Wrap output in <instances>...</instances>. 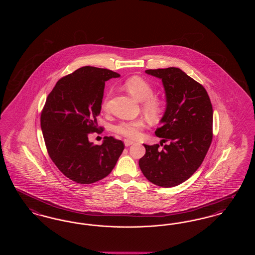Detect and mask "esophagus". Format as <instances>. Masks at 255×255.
I'll return each mask as SVG.
<instances>
[{
    "label": "esophagus",
    "instance_id": "1",
    "mask_svg": "<svg viewBox=\"0 0 255 255\" xmlns=\"http://www.w3.org/2000/svg\"><path fill=\"white\" fill-rule=\"evenodd\" d=\"M124 144H125L126 147H128V146L133 144V140H129V139H125V140H124Z\"/></svg>",
    "mask_w": 255,
    "mask_h": 255
}]
</instances>
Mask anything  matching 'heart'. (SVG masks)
Here are the masks:
<instances>
[{"label": "heart", "mask_w": 255, "mask_h": 255, "mask_svg": "<svg viewBox=\"0 0 255 255\" xmlns=\"http://www.w3.org/2000/svg\"><path fill=\"white\" fill-rule=\"evenodd\" d=\"M124 87L133 97L142 101V110L150 119L157 120L160 117L163 111V102L158 97H154V87L150 82L142 77L132 76L124 82ZM111 95L112 93L110 92L101 104V108L105 112L109 110ZM144 128L145 122L142 119H135L121 122L114 126L113 130L126 138L136 139L141 135Z\"/></svg>", "instance_id": "b5f03b06"}]
</instances>
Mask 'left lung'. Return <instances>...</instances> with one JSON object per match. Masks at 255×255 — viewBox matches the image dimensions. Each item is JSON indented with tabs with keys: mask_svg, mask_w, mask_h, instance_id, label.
<instances>
[{
	"mask_svg": "<svg viewBox=\"0 0 255 255\" xmlns=\"http://www.w3.org/2000/svg\"><path fill=\"white\" fill-rule=\"evenodd\" d=\"M162 80L167 107L155 133L167 144L146 145L139 168L149 182L172 187L189 179L204 161L213 137V110L204 86L178 68L147 70Z\"/></svg>",
	"mask_w": 255,
	"mask_h": 255,
	"instance_id": "8db88e82",
	"label": "left lung"
}]
</instances>
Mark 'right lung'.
Wrapping results in <instances>:
<instances>
[{
	"instance_id": "add662e5",
	"label": "right lung",
	"mask_w": 255,
	"mask_h": 255,
	"mask_svg": "<svg viewBox=\"0 0 255 255\" xmlns=\"http://www.w3.org/2000/svg\"><path fill=\"white\" fill-rule=\"evenodd\" d=\"M120 74L86 66L63 76L47 97L41 112V128L49 158L68 179L90 184L107 177L121 157L124 143L106 136L93 145L89 134L97 125L105 81ZM103 131V130H102Z\"/></svg>"
}]
</instances>
